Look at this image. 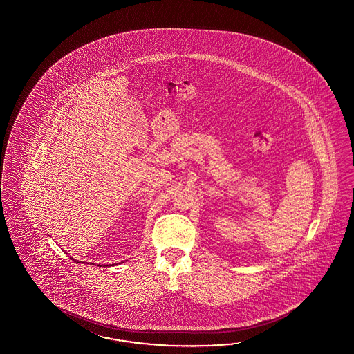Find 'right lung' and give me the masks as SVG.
Listing matches in <instances>:
<instances>
[{"mask_svg":"<svg viewBox=\"0 0 354 354\" xmlns=\"http://www.w3.org/2000/svg\"><path fill=\"white\" fill-rule=\"evenodd\" d=\"M77 263H78V262H77ZM104 266H105V264H104Z\"/></svg>","mask_w":354,"mask_h":354,"instance_id":"obj_1","label":"right lung"}]
</instances>
